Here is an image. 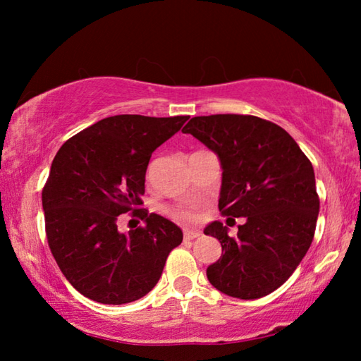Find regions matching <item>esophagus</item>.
I'll use <instances>...</instances> for the list:
<instances>
[{
  "label": "esophagus",
  "mask_w": 361,
  "mask_h": 361,
  "mask_svg": "<svg viewBox=\"0 0 361 361\" xmlns=\"http://www.w3.org/2000/svg\"><path fill=\"white\" fill-rule=\"evenodd\" d=\"M200 235H202V232H200V231H185V239L186 240H194Z\"/></svg>",
  "instance_id": "obj_1"
}]
</instances>
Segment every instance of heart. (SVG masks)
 <instances>
[{
  "label": "heart",
  "instance_id": "obj_1",
  "mask_svg": "<svg viewBox=\"0 0 361 361\" xmlns=\"http://www.w3.org/2000/svg\"><path fill=\"white\" fill-rule=\"evenodd\" d=\"M172 215L176 219H180V221H192V219L197 218V215L191 210H175L172 212Z\"/></svg>",
  "mask_w": 361,
  "mask_h": 361
}]
</instances>
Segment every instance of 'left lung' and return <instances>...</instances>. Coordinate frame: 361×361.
<instances>
[{"instance_id":"1","label":"left lung","mask_w":361,"mask_h":361,"mask_svg":"<svg viewBox=\"0 0 361 361\" xmlns=\"http://www.w3.org/2000/svg\"><path fill=\"white\" fill-rule=\"evenodd\" d=\"M183 133L219 157L221 215L247 219L235 237L219 221L204 229L224 252L207 267V279L232 298L269 295L290 279L314 240L320 199L312 164L288 132L256 116H197Z\"/></svg>"}]
</instances>
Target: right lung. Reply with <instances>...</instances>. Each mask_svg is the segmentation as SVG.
<instances>
[{
    "label": "right lung",
    "instance_id": "right-lung-1",
    "mask_svg": "<svg viewBox=\"0 0 361 361\" xmlns=\"http://www.w3.org/2000/svg\"><path fill=\"white\" fill-rule=\"evenodd\" d=\"M188 119L111 116L66 140L54 157L42 188L47 243L66 280L85 298L102 304L143 298L181 243L178 226L140 207L152 151ZM127 211L145 224L121 233L118 215Z\"/></svg>",
    "mask_w": 361,
    "mask_h": 361
}]
</instances>
